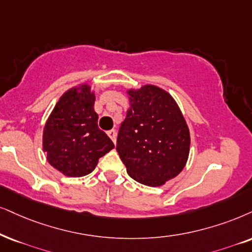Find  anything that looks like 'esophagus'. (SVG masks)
Instances as JSON below:
<instances>
[{
    "mask_svg": "<svg viewBox=\"0 0 252 252\" xmlns=\"http://www.w3.org/2000/svg\"><path fill=\"white\" fill-rule=\"evenodd\" d=\"M107 135L109 136V138L111 139V141H113L114 143H116V130H114V129L109 130V131H107Z\"/></svg>",
    "mask_w": 252,
    "mask_h": 252,
    "instance_id": "esophagus-1",
    "label": "esophagus"
}]
</instances>
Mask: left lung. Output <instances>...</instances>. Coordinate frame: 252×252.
Segmentation results:
<instances>
[{
    "mask_svg": "<svg viewBox=\"0 0 252 252\" xmlns=\"http://www.w3.org/2000/svg\"><path fill=\"white\" fill-rule=\"evenodd\" d=\"M128 94L130 109L120 126L116 150L132 179L146 186H161L186 165L189 126L164 89L146 85Z\"/></svg>",
    "mask_w": 252,
    "mask_h": 252,
    "instance_id": "left-lung-1",
    "label": "left lung"
}]
</instances>
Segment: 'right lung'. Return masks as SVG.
I'll list each match as a JSON object with an SVG mask.
<instances>
[{
	"mask_svg": "<svg viewBox=\"0 0 252 252\" xmlns=\"http://www.w3.org/2000/svg\"><path fill=\"white\" fill-rule=\"evenodd\" d=\"M94 93L82 85L60 97L43 132L47 161L67 177H84L98 159L115 148L106 132L98 129Z\"/></svg>",
	"mask_w": 252,
	"mask_h": 252,
	"instance_id": "add662e5",
	"label": "right lung"
}]
</instances>
